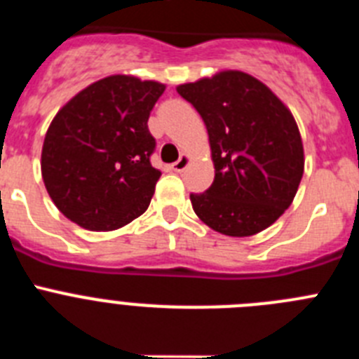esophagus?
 I'll return each mask as SVG.
<instances>
[{
  "mask_svg": "<svg viewBox=\"0 0 359 359\" xmlns=\"http://www.w3.org/2000/svg\"><path fill=\"white\" fill-rule=\"evenodd\" d=\"M189 163H190V156L187 154V152H183L182 156H180V160L172 163V170L174 172H183V170L189 167Z\"/></svg>",
  "mask_w": 359,
  "mask_h": 359,
  "instance_id": "obj_1",
  "label": "esophagus"
}]
</instances>
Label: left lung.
Returning a JSON list of instances; mask_svg holds the SVG:
<instances>
[{
    "instance_id": "obj_1",
    "label": "left lung",
    "mask_w": 359,
    "mask_h": 359,
    "mask_svg": "<svg viewBox=\"0 0 359 359\" xmlns=\"http://www.w3.org/2000/svg\"><path fill=\"white\" fill-rule=\"evenodd\" d=\"M177 93L207 126L215 177L192 208L212 230L250 237L293 203L304 174V144L293 113L264 82L239 69L185 82Z\"/></svg>"
}]
</instances>
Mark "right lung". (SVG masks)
<instances>
[{"mask_svg":"<svg viewBox=\"0 0 359 359\" xmlns=\"http://www.w3.org/2000/svg\"><path fill=\"white\" fill-rule=\"evenodd\" d=\"M158 81L109 75L86 86L57 111L44 135L41 174L55 207L79 226L113 231L140 217L161 170L149 156Z\"/></svg>","mask_w":359,"mask_h":359,"instance_id":"right-lung-1","label":"right lung"}]
</instances>
